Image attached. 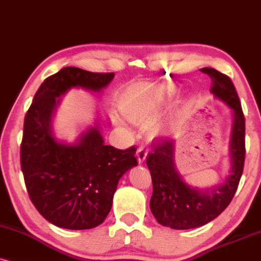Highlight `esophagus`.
<instances>
[{"label": "esophagus", "mask_w": 261, "mask_h": 261, "mask_svg": "<svg viewBox=\"0 0 261 261\" xmlns=\"http://www.w3.org/2000/svg\"><path fill=\"white\" fill-rule=\"evenodd\" d=\"M147 156V149L145 147H139V149L137 150V157H138V161H139V163H143L144 161H145Z\"/></svg>", "instance_id": "esophagus-1"}]
</instances>
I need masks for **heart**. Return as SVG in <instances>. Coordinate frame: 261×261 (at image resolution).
Here are the masks:
<instances>
[{"label":"heart","instance_id":"b5f03b06","mask_svg":"<svg viewBox=\"0 0 261 261\" xmlns=\"http://www.w3.org/2000/svg\"><path fill=\"white\" fill-rule=\"evenodd\" d=\"M157 101L155 98L136 95L124 105V114L130 122L137 124L149 123L156 111Z\"/></svg>","mask_w":261,"mask_h":261}]
</instances>
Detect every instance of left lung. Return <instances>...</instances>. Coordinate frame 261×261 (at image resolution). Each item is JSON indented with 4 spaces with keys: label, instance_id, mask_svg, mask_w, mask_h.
Listing matches in <instances>:
<instances>
[{
    "label": "left lung",
    "instance_id": "obj_1",
    "mask_svg": "<svg viewBox=\"0 0 261 261\" xmlns=\"http://www.w3.org/2000/svg\"><path fill=\"white\" fill-rule=\"evenodd\" d=\"M202 72L212 80L211 93L232 112L230 138V174L223 182L207 189L188 184L176 170L174 162L175 140L167 137L153 144L146 157L152 179L150 209L157 223L175 230H189L208 224L223 213L234 196L242 176L246 144V123L239 95L230 77L212 67Z\"/></svg>",
    "mask_w": 261,
    "mask_h": 261
}]
</instances>
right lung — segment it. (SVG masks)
I'll return each mask as SVG.
<instances>
[{
	"mask_svg": "<svg viewBox=\"0 0 261 261\" xmlns=\"http://www.w3.org/2000/svg\"><path fill=\"white\" fill-rule=\"evenodd\" d=\"M115 73L63 67L42 83L24 120L20 163L31 202L44 219L69 230H88L110 213L121 176L138 166L134 146L106 145L101 122L82 132L75 143L57 139L53 116L60 96L72 88L100 93Z\"/></svg>",
	"mask_w": 261,
	"mask_h": 261,
	"instance_id": "right-lung-1",
	"label": "right lung"
}]
</instances>
